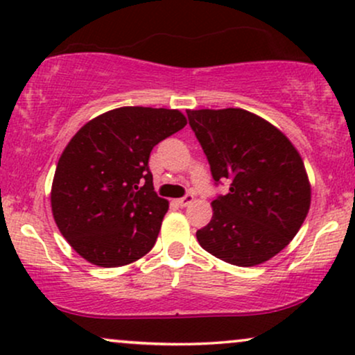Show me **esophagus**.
Here are the masks:
<instances>
[{
  "instance_id": "1",
  "label": "esophagus",
  "mask_w": 355,
  "mask_h": 355,
  "mask_svg": "<svg viewBox=\"0 0 355 355\" xmlns=\"http://www.w3.org/2000/svg\"><path fill=\"white\" fill-rule=\"evenodd\" d=\"M192 200H194V196H192V194H186L184 198L178 199V204L181 205V207H187V205L192 204Z\"/></svg>"
}]
</instances>
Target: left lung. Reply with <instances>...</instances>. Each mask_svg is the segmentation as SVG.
Masks as SVG:
<instances>
[{"label": "left lung", "instance_id": "obj_1", "mask_svg": "<svg viewBox=\"0 0 355 355\" xmlns=\"http://www.w3.org/2000/svg\"><path fill=\"white\" fill-rule=\"evenodd\" d=\"M216 184L214 216L198 230L205 252L230 265L253 266L282 252L298 234L311 204L300 153L282 131L242 108L187 110Z\"/></svg>", "mask_w": 355, "mask_h": 355}]
</instances>
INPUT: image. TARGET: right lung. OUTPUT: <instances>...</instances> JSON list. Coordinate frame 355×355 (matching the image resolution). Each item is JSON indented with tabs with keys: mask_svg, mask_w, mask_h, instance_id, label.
<instances>
[{
	"mask_svg": "<svg viewBox=\"0 0 355 355\" xmlns=\"http://www.w3.org/2000/svg\"><path fill=\"white\" fill-rule=\"evenodd\" d=\"M184 126L178 110L121 107L77 131L57 163L51 204L78 255L113 268L155 247L168 200L157 198L148 161L157 143Z\"/></svg>",
	"mask_w": 355,
	"mask_h": 355,
	"instance_id": "right-lung-1",
	"label": "right lung"
}]
</instances>
